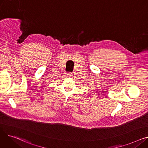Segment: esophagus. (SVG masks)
Listing matches in <instances>:
<instances>
[{"label":"esophagus","instance_id":"esophagus-1","mask_svg":"<svg viewBox=\"0 0 148 148\" xmlns=\"http://www.w3.org/2000/svg\"><path fill=\"white\" fill-rule=\"evenodd\" d=\"M67 75H68V77H71L73 76V73H67Z\"/></svg>","mask_w":148,"mask_h":148}]
</instances>
